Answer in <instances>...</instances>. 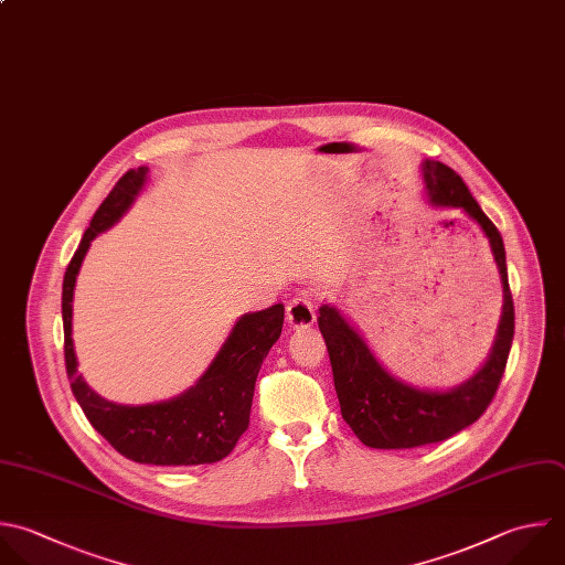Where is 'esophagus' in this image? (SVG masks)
<instances>
[{
	"label": "esophagus",
	"instance_id": "esophagus-1",
	"mask_svg": "<svg viewBox=\"0 0 565 565\" xmlns=\"http://www.w3.org/2000/svg\"><path fill=\"white\" fill-rule=\"evenodd\" d=\"M316 320V309H313V302L309 298V294H298L296 298L289 300L287 305V322L289 327L294 329H300V327H309L313 324Z\"/></svg>",
	"mask_w": 565,
	"mask_h": 565
}]
</instances>
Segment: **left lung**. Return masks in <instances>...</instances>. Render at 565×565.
<instances>
[{
  "instance_id": "left-lung-1",
  "label": "left lung",
  "mask_w": 565,
  "mask_h": 565,
  "mask_svg": "<svg viewBox=\"0 0 565 565\" xmlns=\"http://www.w3.org/2000/svg\"><path fill=\"white\" fill-rule=\"evenodd\" d=\"M422 172L430 205L461 210L488 238L503 287L501 320L486 364L459 386L433 391L391 375L351 322L333 305H322L318 309V327L327 342L342 417L358 439L371 448L435 444L477 422L499 388L514 335V305L501 234L481 212L457 172L439 161H424Z\"/></svg>"
}]
</instances>
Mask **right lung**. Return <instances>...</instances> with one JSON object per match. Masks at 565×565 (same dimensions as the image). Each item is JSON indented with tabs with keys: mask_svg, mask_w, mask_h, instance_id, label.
<instances>
[{
	"mask_svg": "<svg viewBox=\"0 0 565 565\" xmlns=\"http://www.w3.org/2000/svg\"><path fill=\"white\" fill-rule=\"evenodd\" d=\"M148 181V168L128 170L95 212L68 269L62 291L64 355L71 388L88 422L124 457L152 466H196L227 457L249 426L254 386L263 360L280 338L285 307L245 313L225 344L185 393L154 404L128 406L95 393L77 371L73 347V296L77 274L93 238L113 227L135 203Z\"/></svg>",
	"mask_w": 565,
	"mask_h": 565,
	"instance_id": "add662e5",
	"label": "right lung"
}]
</instances>
